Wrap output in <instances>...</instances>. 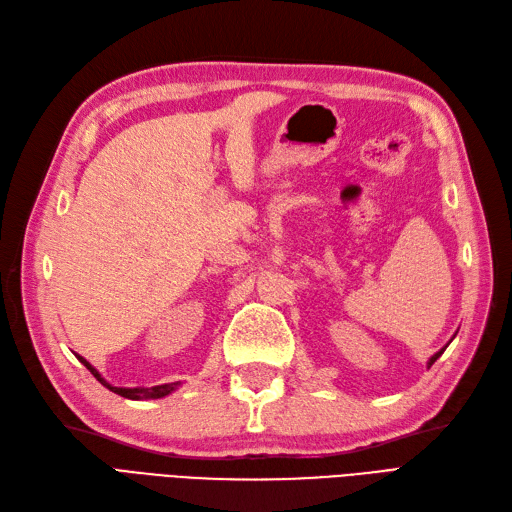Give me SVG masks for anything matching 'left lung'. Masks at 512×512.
<instances>
[{
    "label": "left lung",
    "instance_id": "obj_1",
    "mask_svg": "<svg viewBox=\"0 0 512 512\" xmlns=\"http://www.w3.org/2000/svg\"><path fill=\"white\" fill-rule=\"evenodd\" d=\"M444 350H446V346H444V348H442L440 352H436V354H433V356H431V359H429V367H431L433 363H436V361L440 359V356H442V352H444Z\"/></svg>",
    "mask_w": 512,
    "mask_h": 512
}]
</instances>
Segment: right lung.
<instances>
[{
	"instance_id": "right-lung-1",
	"label": "right lung",
	"mask_w": 512,
	"mask_h": 512,
	"mask_svg": "<svg viewBox=\"0 0 512 512\" xmlns=\"http://www.w3.org/2000/svg\"><path fill=\"white\" fill-rule=\"evenodd\" d=\"M79 356V354H76ZM79 361L91 371V374H94V378L100 382V384H104L108 391H113V393H117V395H121V397H128V399H160V397H166L168 393H173L177 386H179V382H170V384H160V386H151V389H143V386H138V389H119V386H113V384H108L100 374H98V369L94 367V365H89L83 356H79Z\"/></svg>"
}]
</instances>
